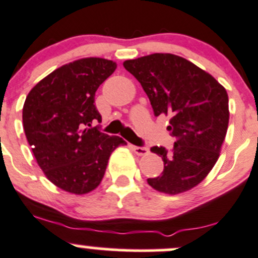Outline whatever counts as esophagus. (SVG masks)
<instances>
[{"instance_id": "1", "label": "esophagus", "mask_w": 258, "mask_h": 258, "mask_svg": "<svg viewBox=\"0 0 258 258\" xmlns=\"http://www.w3.org/2000/svg\"><path fill=\"white\" fill-rule=\"evenodd\" d=\"M132 151L137 154V156H146L150 153V150L147 147H140V146H132Z\"/></svg>"}]
</instances>
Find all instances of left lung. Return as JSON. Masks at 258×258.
Returning a JSON list of instances; mask_svg holds the SVG:
<instances>
[{
	"instance_id": "left-lung-1",
	"label": "left lung",
	"mask_w": 258,
	"mask_h": 258,
	"mask_svg": "<svg viewBox=\"0 0 258 258\" xmlns=\"http://www.w3.org/2000/svg\"><path fill=\"white\" fill-rule=\"evenodd\" d=\"M123 67L142 85L154 116L172 117L168 130L174 146L170 151L151 148L162 157L164 169L147 183L172 195L194 188L215 165L226 136V90L209 73L174 54L154 53L126 60Z\"/></svg>"
}]
</instances>
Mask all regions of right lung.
I'll return each instance as SVG.
<instances>
[{"label":"right lung","instance_id":"right-lung-1","mask_svg":"<svg viewBox=\"0 0 258 258\" xmlns=\"http://www.w3.org/2000/svg\"><path fill=\"white\" fill-rule=\"evenodd\" d=\"M116 63L84 58L65 64L29 91L23 128L37 163L58 188L86 194L104 178L111 153L126 141L102 134L95 93L115 72Z\"/></svg>","mask_w":258,"mask_h":258}]
</instances>
